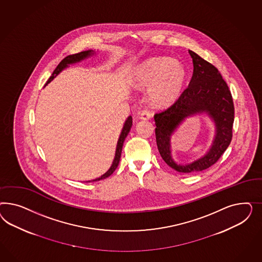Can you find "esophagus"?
Wrapping results in <instances>:
<instances>
[{
  "label": "esophagus",
  "mask_w": 262,
  "mask_h": 262,
  "mask_svg": "<svg viewBox=\"0 0 262 262\" xmlns=\"http://www.w3.org/2000/svg\"><path fill=\"white\" fill-rule=\"evenodd\" d=\"M151 117V111L145 110L140 113V118L142 120H149Z\"/></svg>",
  "instance_id": "34e87169"
}]
</instances>
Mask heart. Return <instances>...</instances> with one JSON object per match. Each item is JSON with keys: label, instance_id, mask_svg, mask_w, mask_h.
<instances>
[{"label": "heart", "instance_id": "b5f03b06", "mask_svg": "<svg viewBox=\"0 0 262 262\" xmlns=\"http://www.w3.org/2000/svg\"><path fill=\"white\" fill-rule=\"evenodd\" d=\"M186 75V69L180 60L156 56L137 66L133 82L140 89L149 88L148 96L152 104L166 106L181 94Z\"/></svg>", "mask_w": 262, "mask_h": 262}]
</instances>
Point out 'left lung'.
I'll return each mask as SVG.
<instances>
[{
  "label": "left lung",
  "mask_w": 262,
  "mask_h": 262,
  "mask_svg": "<svg viewBox=\"0 0 262 262\" xmlns=\"http://www.w3.org/2000/svg\"><path fill=\"white\" fill-rule=\"evenodd\" d=\"M193 60V76L189 85L172 105L155 114L156 139L159 154L167 165L182 174H193L215 164L227 150L232 138L234 105L227 82L214 65L189 51ZM206 112L215 121L216 135L205 157L190 165L180 166L171 159L169 138L184 118Z\"/></svg>",
  "instance_id": "left-lung-1"
}]
</instances>
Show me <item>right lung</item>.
Instances as JSON below:
<instances>
[{
	"mask_svg": "<svg viewBox=\"0 0 262 262\" xmlns=\"http://www.w3.org/2000/svg\"><path fill=\"white\" fill-rule=\"evenodd\" d=\"M92 54H93L92 51H85V52H80V53L75 54V55H70V56H66V57L63 58V59L59 62V64L56 66V68L54 70V72H53L52 76L48 79L46 84L49 83L56 76H57L60 72L62 71L64 68H66V67L68 66V64L75 63V62L80 61L81 59H84L85 57L91 56ZM132 126H133V118H132V116H129V117L127 118V121H126V123H125V125H124V127H123V129H122V133H121V135H120L119 140H118V143H117L115 158H114V160H113V162H112V165H111V168H110V170H108L105 174L101 176L100 178H98V179H96V180H93L92 182H97V181L103 180V179L110 177V176L115 171V169L117 168L118 164H119L121 152H122V148H123V144H124V141H125V139H126V137L127 136V134L129 133L130 128H132Z\"/></svg>",
	"mask_w": 262,
	"mask_h": 262,
	"instance_id": "1",
	"label": "right lung"
}]
</instances>
